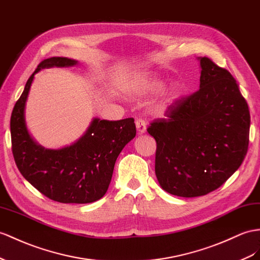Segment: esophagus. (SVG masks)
I'll return each mask as SVG.
<instances>
[{"label":"esophagus","instance_id":"obj_1","mask_svg":"<svg viewBox=\"0 0 260 260\" xmlns=\"http://www.w3.org/2000/svg\"><path fill=\"white\" fill-rule=\"evenodd\" d=\"M136 128L138 131V134H144L146 132V123L144 119L142 118L136 119Z\"/></svg>","mask_w":260,"mask_h":260}]
</instances>
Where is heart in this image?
Returning <instances> with one entry per match:
<instances>
[{
	"mask_svg": "<svg viewBox=\"0 0 260 260\" xmlns=\"http://www.w3.org/2000/svg\"><path fill=\"white\" fill-rule=\"evenodd\" d=\"M167 85V80L160 77L151 76L148 73H137L133 76L125 84V92L131 96H142L151 93L162 91ZM183 89L180 84L170 86L164 99L165 105H170L177 102L182 96Z\"/></svg>",
	"mask_w": 260,
	"mask_h": 260,
	"instance_id": "1",
	"label": "heart"
}]
</instances>
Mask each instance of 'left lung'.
<instances>
[{"label":"left lung","mask_w":260,"mask_h":260,"mask_svg":"<svg viewBox=\"0 0 260 260\" xmlns=\"http://www.w3.org/2000/svg\"><path fill=\"white\" fill-rule=\"evenodd\" d=\"M201 67L200 89L179 99L147 132L157 143L155 172L168 193L194 198L228 180L247 154L248 105L231 73L208 57Z\"/></svg>","instance_id":"left-lung-1"}]
</instances>
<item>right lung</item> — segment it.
Listing matches in <instances>:
<instances>
[{
	"instance_id": "right-lung-1",
	"label": "right lung",
	"mask_w": 260,
	"mask_h": 260,
	"mask_svg": "<svg viewBox=\"0 0 260 260\" xmlns=\"http://www.w3.org/2000/svg\"><path fill=\"white\" fill-rule=\"evenodd\" d=\"M77 60L51 57L38 64L26 82L11 116L12 151L19 172L41 193L60 203H91L109 189L119 152L136 135L134 118L119 121L93 118L77 142L47 149L28 133L25 106L36 73L51 67H72Z\"/></svg>"
}]
</instances>
